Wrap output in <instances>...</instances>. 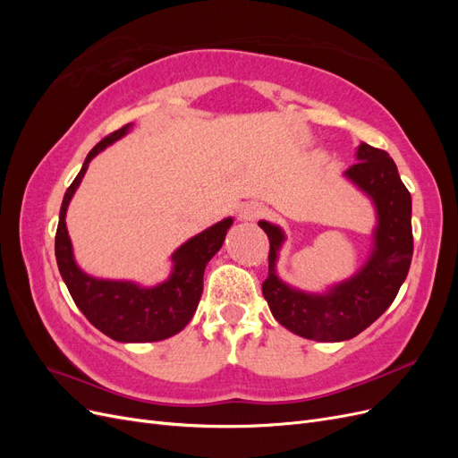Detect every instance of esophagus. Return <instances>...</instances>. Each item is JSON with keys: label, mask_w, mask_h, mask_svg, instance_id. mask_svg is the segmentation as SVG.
Segmentation results:
<instances>
[{"label": "esophagus", "mask_w": 458, "mask_h": 458, "mask_svg": "<svg viewBox=\"0 0 458 458\" xmlns=\"http://www.w3.org/2000/svg\"><path fill=\"white\" fill-rule=\"evenodd\" d=\"M263 212H266V208H263L261 204H258V202H248V204H244V206L241 208L239 219H242V221H254V219L261 217Z\"/></svg>", "instance_id": "1"}]
</instances>
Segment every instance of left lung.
Masks as SVG:
<instances>
[{
  "mask_svg": "<svg viewBox=\"0 0 458 458\" xmlns=\"http://www.w3.org/2000/svg\"><path fill=\"white\" fill-rule=\"evenodd\" d=\"M357 160L344 175L370 197L378 225L372 254L352 279L335 284L327 294H308L284 284L275 271L284 233L259 221L269 239V275L261 284L263 298L276 321L301 338L342 342L357 336L392 306L407 279L412 258L411 192L386 150L361 143Z\"/></svg>",
  "mask_w": 458,
  "mask_h": 458,
  "instance_id": "obj_1",
  "label": "left lung"
}]
</instances>
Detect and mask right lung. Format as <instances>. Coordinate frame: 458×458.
<instances>
[{
	"label": "right lung",
	"instance_id": "add662e5",
	"mask_svg": "<svg viewBox=\"0 0 458 458\" xmlns=\"http://www.w3.org/2000/svg\"><path fill=\"white\" fill-rule=\"evenodd\" d=\"M130 128L131 123H126L97 143L89 150L72 185L66 189L57 234H55V258H57V266L68 293L95 328H99L103 335L116 342H158L183 330L195 315L202 296L206 263L224 244L233 219L227 217L219 221L179 246L172 256L174 269L168 281L152 288H143L130 281L95 279L81 271L74 261L72 242L66 231V208L81 183L88 164L103 148L126 135Z\"/></svg>",
	"mask_w": 458,
	"mask_h": 458
}]
</instances>
